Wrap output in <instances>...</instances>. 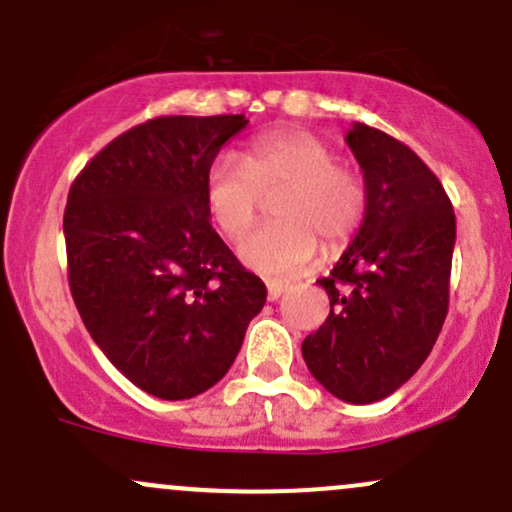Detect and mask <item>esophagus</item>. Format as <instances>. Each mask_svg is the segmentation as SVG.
Masks as SVG:
<instances>
[{
	"label": "esophagus",
	"mask_w": 512,
	"mask_h": 512,
	"mask_svg": "<svg viewBox=\"0 0 512 512\" xmlns=\"http://www.w3.org/2000/svg\"><path fill=\"white\" fill-rule=\"evenodd\" d=\"M286 289H289V286H286V284H279V282H269V284H267V299H269V301H277L279 296H282Z\"/></svg>",
	"instance_id": "esophagus-1"
}]
</instances>
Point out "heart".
<instances>
[{
  "mask_svg": "<svg viewBox=\"0 0 512 512\" xmlns=\"http://www.w3.org/2000/svg\"><path fill=\"white\" fill-rule=\"evenodd\" d=\"M277 192L272 213L279 223L255 230L238 247L240 260L267 277L303 272L318 257V240L340 250L364 221V179L335 162L333 148L308 131L262 133L240 162L213 160L204 179V206L213 228L238 240L255 223L262 196Z\"/></svg>",
  "mask_w": 512,
  "mask_h": 512,
  "instance_id": "obj_1",
  "label": "heart"
}]
</instances>
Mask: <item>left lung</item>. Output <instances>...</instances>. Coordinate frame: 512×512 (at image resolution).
Instances as JSON below:
<instances>
[{
	"instance_id": "left-lung-1",
	"label": "left lung",
	"mask_w": 512,
	"mask_h": 512,
	"mask_svg": "<svg viewBox=\"0 0 512 512\" xmlns=\"http://www.w3.org/2000/svg\"><path fill=\"white\" fill-rule=\"evenodd\" d=\"M345 140L367 209L330 277L318 279L330 316L301 352L335 398L374 403L418 372L440 335L457 221L440 179L408 145L364 123H352Z\"/></svg>"
}]
</instances>
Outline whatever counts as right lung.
Wrapping results in <instances>:
<instances>
[{"mask_svg": "<svg viewBox=\"0 0 512 512\" xmlns=\"http://www.w3.org/2000/svg\"><path fill=\"white\" fill-rule=\"evenodd\" d=\"M243 114L160 116L111 140L72 182L70 291L99 350L162 401L226 376L267 289L211 228L204 179Z\"/></svg>", "mask_w": 512, "mask_h": 512, "instance_id": "right-lung-1", "label": "right lung"}]
</instances>
